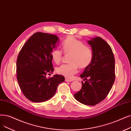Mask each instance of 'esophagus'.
Masks as SVG:
<instances>
[{
    "label": "esophagus",
    "mask_w": 131,
    "mask_h": 131,
    "mask_svg": "<svg viewBox=\"0 0 131 131\" xmlns=\"http://www.w3.org/2000/svg\"><path fill=\"white\" fill-rule=\"evenodd\" d=\"M65 81H66V82H72V81H73V80L65 78Z\"/></svg>",
    "instance_id": "obj_1"
}]
</instances>
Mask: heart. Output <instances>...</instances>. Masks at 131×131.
I'll return each mask as SVG.
<instances>
[{
  "instance_id": "1",
  "label": "heart",
  "mask_w": 131,
  "mask_h": 131,
  "mask_svg": "<svg viewBox=\"0 0 131 131\" xmlns=\"http://www.w3.org/2000/svg\"><path fill=\"white\" fill-rule=\"evenodd\" d=\"M63 53L69 56V64H63L56 69L59 74L66 78H71L78 71L79 67L81 69L87 67L93 60V52L88 45L73 36H67L61 43ZM62 52L58 49H54L51 52V57L54 63L58 64L61 61Z\"/></svg>"
}]
</instances>
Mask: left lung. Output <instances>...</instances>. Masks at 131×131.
Listing matches in <instances>:
<instances>
[{
    "mask_svg": "<svg viewBox=\"0 0 131 131\" xmlns=\"http://www.w3.org/2000/svg\"><path fill=\"white\" fill-rule=\"evenodd\" d=\"M88 43L93 52V60L80 75L86 81L74 96L80 103L93 106L110 92L115 79V61L110 46L101 37L93 38Z\"/></svg>",
    "mask_w": 131,
    "mask_h": 131,
    "instance_id": "1",
    "label": "left lung"
}]
</instances>
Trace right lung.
Wrapping results in <instances>:
<instances>
[{
    "mask_svg": "<svg viewBox=\"0 0 131 131\" xmlns=\"http://www.w3.org/2000/svg\"><path fill=\"white\" fill-rule=\"evenodd\" d=\"M59 39L51 34L37 32L21 48L16 60V78L22 93L33 102H42L54 95L58 84L65 81L61 75H54L51 52Z\"/></svg>",
    "mask_w": 131,
    "mask_h": 131,
    "instance_id": "right-lung-1",
    "label": "right lung"
}]
</instances>
